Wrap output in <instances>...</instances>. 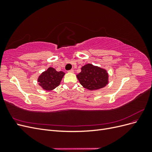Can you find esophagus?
I'll list each match as a JSON object with an SVG mask.
<instances>
[{"mask_svg": "<svg viewBox=\"0 0 152 152\" xmlns=\"http://www.w3.org/2000/svg\"><path fill=\"white\" fill-rule=\"evenodd\" d=\"M68 72L69 73H73V72H74V70H73V69H72V70H68Z\"/></svg>", "mask_w": 152, "mask_h": 152, "instance_id": "1", "label": "esophagus"}]
</instances>
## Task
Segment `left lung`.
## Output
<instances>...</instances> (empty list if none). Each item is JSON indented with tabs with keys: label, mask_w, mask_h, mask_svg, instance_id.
<instances>
[{
	"label": "left lung",
	"mask_w": 152,
	"mask_h": 152,
	"mask_svg": "<svg viewBox=\"0 0 152 152\" xmlns=\"http://www.w3.org/2000/svg\"><path fill=\"white\" fill-rule=\"evenodd\" d=\"M77 77L84 88L91 91L103 88L108 82L107 72L91 64L82 66L81 72L77 75Z\"/></svg>",
	"instance_id": "8db88e82"
}]
</instances>
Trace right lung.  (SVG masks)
<instances>
[{
	"mask_svg": "<svg viewBox=\"0 0 152 152\" xmlns=\"http://www.w3.org/2000/svg\"><path fill=\"white\" fill-rule=\"evenodd\" d=\"M64 75V72L61 71L57 72L54 68L49 67L46 71L42 72L39 77V84L45 90H53L60 84Z\"/></svg>",
	"mask_w": 152,
	"mask_h": 152,
	"instance_id": "add662e5",
	"label": "right lung"
}]
</instances>
